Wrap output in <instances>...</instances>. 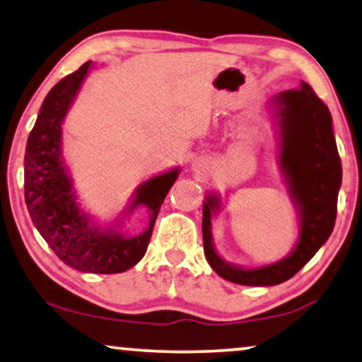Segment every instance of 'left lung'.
I'll list each match as a JSON object with an SVG mask.
<instances>
[{
    "label": "left lung",
    "mask_w": 362,
    "mask_h": 362,
    "mask_svg": "<svg viewBox=\"0 0 362 362\" xmlns=\"http://www.w3.org/2000/svg\"><path fill=\"white\" fill-rule=\"evenodd\" d=\"M279 127V167L299 213V239L283 260L258 268H240L214 250L211 218L219 197L203 203V247L206 260L221 278L244 286H274L288 281L315 255L330 237L337 219L341 160L333 136L332 115L314 89L302 81L299 89L279 93L269 100Z\"/></svg>",
    "instance_id": "left-lung-1"
}]
</instances>
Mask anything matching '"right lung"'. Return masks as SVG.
Returning <instances> with one entry per match:
<instances>
[{"label":"right lung","instance_id":"right-lung-1","mask_svg":"<svg viewBox=\"0 0 362 362\" xmlns=\"http://www.w3.org/2000/svg\"><path fill=\"white\" fill-rule=\"evenodd\" d=\"M89 69L90 62L84 63L53 86L43 100L25 146V204L37 230L68 267L84 273H123L146 253L160 204L180 169L156 175L136 188L128 213L139 204L149 209V226L139 235L125 237L115 228L102 229L79 208L63 163L62 125Z\"/></svg>","mask_w":362,"mask_h":362}]
</instances>
